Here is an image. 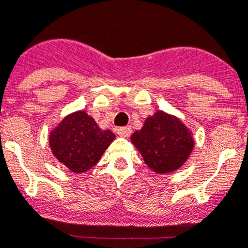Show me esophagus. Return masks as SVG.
<instances>
[{
    "mask_svg": "<svg viewBox=\"0 0 248 248\" xmlns=\"http://www.w3.org/2000/svg\"><path fill=\"white\" fill-rule=\"evenodd\" d=\"M117 133L120 137H129L131 134V128L130 126H120L117 129Z\"/></svg>",
    "mask_w": 248,
    "mask_h": 248,
    "instance_id": "obj_1",
    "label": "esophagus"
}]
</instances>
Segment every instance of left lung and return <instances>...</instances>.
Returning <instances> with one entry per match:
<instances>
[{
	"label": "left lung",
	"instance_id": "8db88e82",
	"mask_svg": "<svg viewBox=\"0 0 248 248\" xmlns=\"http://www.w3.org/2000/svg\"><path fill=\"white\" fill-rule=\"evenodd\" d=\"M131 141L141 153L146 165L157 174L171 172L185 163L194 148L191 134L177 118L156 111L145 120Z\"/></svg>",
	"mask_w": 248,
	"mask_h": 248
}]
</instances>
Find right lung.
<instances>
[{
    "mask_svg": "<svg viewBox=\"0 0 248 248\" xmlns=\"http://www.w3.org/2000/svg\"><path fill=\"white\" fill-rule=\"evenodd\" d=\"M115 135L102 130L85 111L65 118L49 137L54 156L73 172H85L99 161Z\"/></svg>",
    "mask_w": 248,
    "mask_h": 248,
    "instance_id": "add662e5",
    "label": "right lung"
}]
</instances>
